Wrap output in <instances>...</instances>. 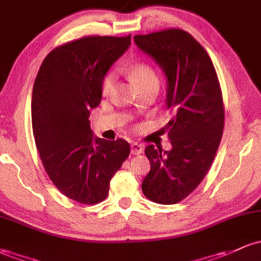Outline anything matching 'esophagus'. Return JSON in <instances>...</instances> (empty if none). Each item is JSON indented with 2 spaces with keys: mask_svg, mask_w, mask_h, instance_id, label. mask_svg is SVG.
<instances>
[{
  "mask_svg": "<svg viewBox=\"0 0 261 261\" xmlns=\"http://www.w3.org/2000/svg\"><path fill=\"white\" fill-rule=\"evenodd\" d=\"M130 153L133 155H139L143 153V145L141 143H132L130 145Z\"/></svg>",
  "mask_w": 261,
  "mask_h": 261,
  "instance_id": "esophagus-1",
  "label": "esophagus"
}]
</instances>
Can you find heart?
<instances>
[{"label":"heart","instance_id":"1","mask_svg":"<svg viewBox=\"0 0 261 261\" xmlns=\"http://www.w3.org/2000/svg\"><path fill=\"white\" fill-rule=\"evenodd\" d=\"M129 73L134 80V82L141 88L150 85V83H158V77H156L155 72L153 71L152 67L145 63H133L129 68ZM114 82H116V72H106L102 80H100V92H102L103 96H108L111 93L112 89H113Z\"/></svg>","mask_w":261,"mask_h":261}]
</instances>
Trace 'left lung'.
I'll return each instance as SVG.
<instances>
[{"label": "left lung", "instance_id": "left-lung-1", "mask_svg": "<svg viewBox=\"0 0 261 261\" xmlns=\"http://www.w3.org/2000/svg\"><path fill=\"white\" fill-rule=\"evenodd\" d=\"M168 78L167 107L173 113L167 130L172 150L145 148L150 170L143 194L158 204H176L194 192L206 175L224 128L223 94L205 49L187 31L168 29L134 36Z\"/></svg>", "mask_w": 261, "mask_h": 261}]
</instances>
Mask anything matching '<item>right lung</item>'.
<instances>
[{
    "instance_id": "obj_1",
    "label": "right lung",
    "mask_w": 261,
    "mask_h": 261,
    "mask_svg": "<svg viewBox=\"0 0 261 261\" xmlns=\"http://www.w3.org/2000/svg\"><path fill=\"white\" fill-rule=\"evenodd\" d=\"M130 44V35L88 36L52 49L32 92V129L56 188L82 204L107 198L109 181L129 155V143L94 138L89 111L102 99L100 80Z\"/></svg>"
}]
</instances>
